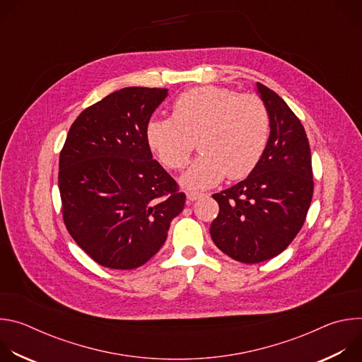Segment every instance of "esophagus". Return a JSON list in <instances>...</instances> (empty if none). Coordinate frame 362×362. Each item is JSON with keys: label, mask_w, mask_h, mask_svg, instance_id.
Masks as SVG:
<instances>
[{"label": "esophagus", "mask_w": 362, "mask_h": 362, "mask_svg": "<svg viewBox=\"0 0 362 362\" xmlns=\"http://www.w3.org/2000/svg\"><path fill=\"white\" fill-rule=\"evenodd\" d=\"M203 196V193H200V192H194V190H186V197H187V200L189 202H194V200H197L199 197H202Z\"/></svg>", "instance_id": "1"}]
</instances>
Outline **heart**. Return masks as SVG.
<instances>
[{
  "label": "heart",
  "mask_w": 362,
  "mask_h": 362,
  "mask_svg": "<svg viewBox=\"0 0 362 362\" xmlns=\"http://www.w3.org/2000/svg\"><path fill=\"white\" fill-rule=\"evenodd\" d=\"M148 147L169 169L186 166L197 139L199 156L182 175L187 189H206L247 176L259 163L269 140V115L255 94H238L218 86L182 93L172 117L147 123Z\"/></svg>",
  "instance_id": "b5f03b06"
}]
</instances>
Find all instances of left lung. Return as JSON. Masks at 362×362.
Instances as JSON below:
<instances>
[{
	"mask_svg": "<svg viewBox=\"0 0 362 362\" xmlns=\"http://www.w3.org/2000/svg\"><path fill=\"white\" fill-rule=\"evenodd\" d=\"M256 90L269 115V140L259 163L235 186L215 193V245L232 259L259 264L285 250L303 226L313 200L311 148L300 120L267 86Z\"/></svg>",
	"mask_w": 362,
	"mask_h": 362,
	"instance_id": "obj_1",
	"label": "left lung"
}]
</instances>
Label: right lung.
<instances>
[{
    "instance_id": "right-lung-1",
    "label": "right lung",
    "mask_w": 362,
    "mask_h": 362,
    "mask_svg": "<svg viewBox=\"0 0 362 362\" xmlns=\"http://www.w3.org/2000/svg\"><path fill=\"white\" fill-rule=\"evenodd\" d=\"M168 88L126 87L74 120L60 153L63 219L76 243L110 269L144 265L163 246L186 196L153 160L146 129Z\"/></svg>"
}]
</instances>
